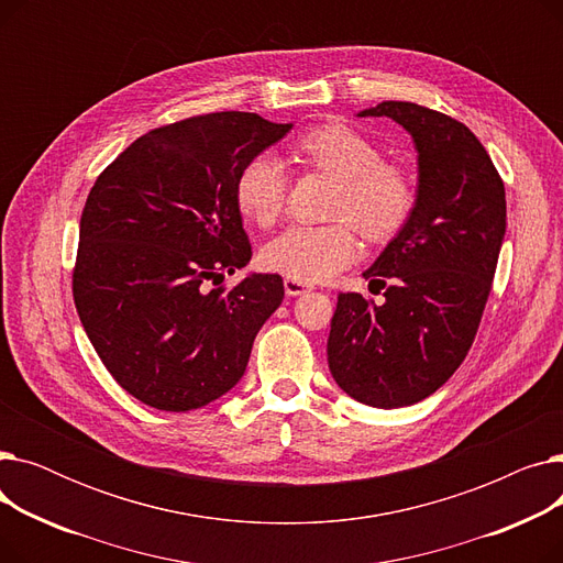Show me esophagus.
Wrapping results in <instances>:
<instances>
[{
    "mask_svg": "<svg viewBox=\"0 0 563 563\" xmlns=\"http://www.w3.org/2000/svg\"><path fill=\"white\" fill-rule=\"evenodd\" d=\"M283 285H285V294H287V297H301V294L310 291V285H308V283L294 280V278H285Z\"/></svg>",
    "mask_w": 563,
    "mask_h": 563,
    "instance_id": "esophagus-1",
    "label": "esophagus"
}]
</instances>
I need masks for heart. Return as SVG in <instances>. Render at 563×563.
<instances>
[{"label":"heart","instance_id":"obj_1","mask_svg":"<svg viewBox=\"0 0 563 563\" xmlns=\"http://www.w3.org/2000/svg\"><path fill=\"white\" fill-rule=\"evenodd\" d=\"M299 159L338 180L327 225H291L262 249L266 269L301 283L338 276L358 260V230L369 242L397 236L418 207L412 175L383 162L378 147L349 125L327 123L303 132L294 143ZM289 177L285 164L272 155L251 157L234 180V200L246 221L269 228L287 202Z\"/></svg>","mask_w":563,"mask_h":563}]
</instances>
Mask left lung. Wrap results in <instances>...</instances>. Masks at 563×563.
<instances>
[{
    "mask_svg": "<svg viewBox=\"0 0 563 563\" xmlns=\"http://www.w3.org/2000/svg\"><path fill=\"white\" fill-rule=\"evenodd\" d=\"M418 147V207L363 274L389 285L386 303L338 297L329 367L338 386L376 408L433 395L475 342L507 230L505 183L482 141L456 118L412 102H380Z\"/></svg>",
    "mask_w": 563,
    "mask_h": 563,
    "instance_id": "1",
    "label": "left lung"
}]
</instances>
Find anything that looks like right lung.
<instances>
[{
  "label": "right lung",
  "mask_w": 563,
  "mask_h": 563,
  "mask_svg": "<svg viewBox=\"0 0 563 563\" xmlns=\"http://www.w3.org/2000/svg\"><path fill=\"white\" fill-rule=\"evenodd\" d=\"M289 128L249 111L194 115L139 136L98 175L73 299L100 361L139 401L185 412L244 376L285 287L278 274L221 285L251 260L234 180Z\"/></svg>",
  "instance_id": "obj_1"
}]
</instances>
